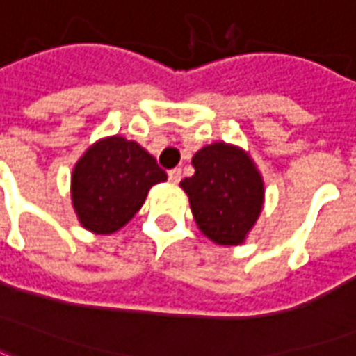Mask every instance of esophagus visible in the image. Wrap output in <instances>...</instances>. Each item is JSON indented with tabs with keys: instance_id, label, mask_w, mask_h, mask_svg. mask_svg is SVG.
<instances>
[{
	"instance_id": "obj_1",
	"label": "esophagus",
	"mask_w": 356,
	"mask_h": 356,
	"mask_svg": "<svg viewBox=\"0 0 356 356\" xmlns=\"http://www.w3.org/2000/svg\"><path fill=\"white\" fill-rule=\"evenodd\" d=\"M168 177H170V181L173 185H177L179 181H181V170H179V168H173V170L168 171Z\"/></svg>"
}]
</instances>
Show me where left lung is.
<instances>
[{
    "label": "left lung",
    "mask_w": 356,
    "mask_h": 356,
    "mask_svg": "<svg viewBox=\"0 0 356 356\" xmlns=\"http://www.w3.org/2000/svg\"><path fill=\"white\" fill-rule=\"evenodd\" d=\"M194 175L181 181L194 221L221 246H238L263 209L265 186L246 150L211 143L193 156Z\"/></svg>",
    "instance_id": "8db88e82"
}]
</instances>
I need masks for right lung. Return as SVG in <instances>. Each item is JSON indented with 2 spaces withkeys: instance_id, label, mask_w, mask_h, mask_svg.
I'll return each instance as SVG.
<instances>
[{
  "instance_id": "obj_1",
  "label": "right lung",
  "mask_w": 356,
  "mask_h": 356,
  "mask_svg": "<svg viewBox=\"0 0 356 356\" xmlns=\"http://www.w3.org/2000/svg\"><path fill=\"white\" fill-rule=\"evenodd\" d=\"M168 173L154 156L120 135L89 147L72 171V206L81 227L97 234L122 229Z\"/></svg>"
}]
</instances>
